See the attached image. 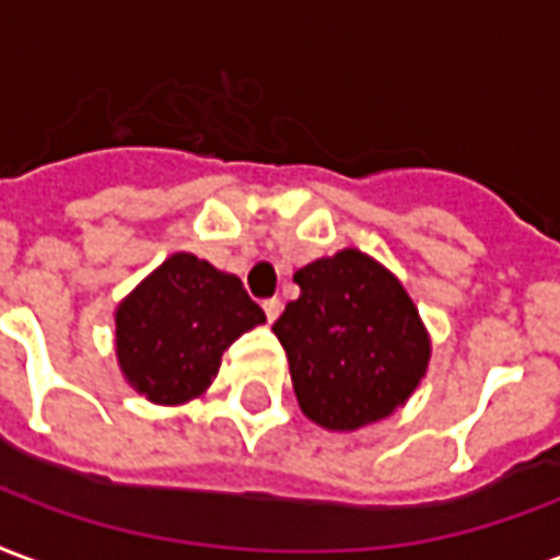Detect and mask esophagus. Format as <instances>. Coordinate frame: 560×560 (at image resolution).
I'll return each mask as SVG.
<instances>
[{
	"label": "esophagus",
	"instance_id": "obj_1",
	"mask_svg": "<svg viewBox=\"0 0 560 560\" xmlns=\"http://www.w3.org/2000/svg\"><path fill=\"white\" fill-rule=\"evenodd\" d=\"M262 310H265V316H268V322H277V316L283 313V301H280V298H268V301L262 304Z\"/></svg>",
	"mask_w": 560,
	"mask_h": 560
}]
</instances>
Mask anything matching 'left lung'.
<instances>
[{
	"label": "left lung",
	"instance_id": "obj_1",
	"mask_svg": "<svg viewBox=\"0 0 560 560\" xmlns=\"http://www.w3.org/2000/svg\"><path fill=\"white\" fill-rule=\"evenodd\" d=\"M295 283L301 295L285 304L275 334L301 411L337 432L394 415L430 364V337L409 292L354 247L304 265Z\"/></svg>",
	"mask_w": 560,
	"mask_h": 560
}]
</instances>
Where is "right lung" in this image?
<instances>
[{
	"mask_svg": "<svg viewBox=\"0 0 560 560\" xmlns=\"http://www.w3.org/2000/svg\"><path fill=\"white\" fill-rule=\"evenodd\" d=\"M262 322L238 277L194 253H173L118 304V366L137 394L178 406L202 397L223 352Z\"/></svg>",
	"mask_w": 560,
	"mask_h": 560,
	"instance_id": "obj_1",
	"label": "right lung"
}]
</instances>
